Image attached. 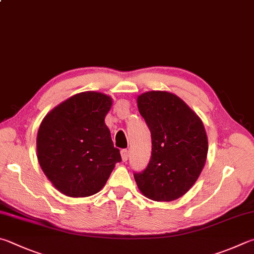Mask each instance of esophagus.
Wrapping results in <instances>:
<instances>
[{
    "label": "esophagus",
    "instance_id": "1",
    "mask_svg": "<svg viewBox=\"0 0 254 254\" xmlns=\"http://www.w3.org/2000/svg\"><path fill=\"white\" fill-rule=\"evenodd\" d=\"M121 156H122V160L126 162V161L128 159V151L127 149H123L121 151Z\"/></svg>",
    "mask_w": 254,
    "mask_h": 254
}]
</instances>
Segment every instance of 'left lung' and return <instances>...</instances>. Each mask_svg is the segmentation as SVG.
<instances>
[{
  "label": "left lung",
  "instance_id": "obj_1",
  "mask_svg": "<svg viewBox=\"0 0 254 254\" xmlns=\"http://www.w3.org/2000/svg\"><path fill=\"white\" fill-rule=\"evenodd\" d=\"M136 102L152 137L150 162L144 171L134 173L136 186L150 200H177L190 190L204 168L209 145L203 123L171 92H145Z\"/></svg>",
  "mask_w": 254,
  "mask_h": 254
}]
</instances>
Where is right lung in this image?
Returning a JSON list of instances; mask_svg holds the SVG:
<instances>
[{"label":"right lung","instance_id":"add662e5","mask_svg":"<svg viewBox=\"0 0 254 254\" xmlns=\"http://www.w3.org/2000/svg\"><path fill=\"white\" fill-rule=\"evenodd\" d=\"M111 107V96L82 92L57 105L41 122L36 136L40 167L64 195L98 193L121 161L104 122Z\"/></svg>","mask_w":254,"mask_h":254}]
</instances>
